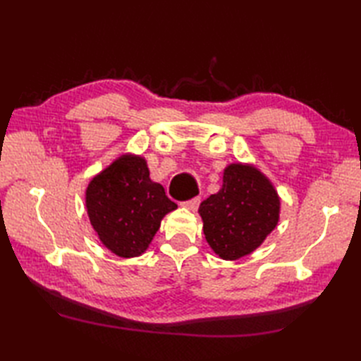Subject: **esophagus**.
<instances>
[{
  "label": "esophagus",
  "mask_w": 361,
  "mask_h": 361,
  "mask_svg": "<svg viewBox=\"0 0 361 361\" xmlns=\"http://www.w3.org/2000/svg\"><path fill=\"white\" fill-rule=\"evenodd\" d=\"M181 204H183V208H186V209H189V211H197L198 204H200V198H198V197L190 198V200L183 202Z\"/></svg>",
  "instance_id": "esophagus-1"
}]
</instances>
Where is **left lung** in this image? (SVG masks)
<instances>
[{
  "label": "left lung",
  "instance_id": "obj_1",
  "mask_svg": "<svg viewBox=\"0 0 361 361\" xmlns=\"http://www.w3.org/2000/svg\"><path fill=\"white\" fill-rule=\"evenodd\" d=\"M281 200L274 186L255 166L234 163L224 172L217 194L202 202L206 242L225 260L250 255L279 221Z\"/></svg>",
  "mask_w": 361,
  "mask_h": 361
}]
</instances>
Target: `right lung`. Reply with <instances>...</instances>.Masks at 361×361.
<instances>
[{
  "label": "right lung",
  "mask_w": 361,
  "mask_h": 361,
  "mask_svg": "<svg viewBox=\"0 0 361 361\" xmlns=\"http://www.w3.org/2000/svg\"><path fill=\"white\" fill-rule=\"evenodd\" d=\"M147 161L126 153L90 181L85 204L99 239L119 257L149 248L166 214L176 209L164 188L150 180Z\"/></svg>",
  "instance_id": "right-lung-1"
}]
</instances>
